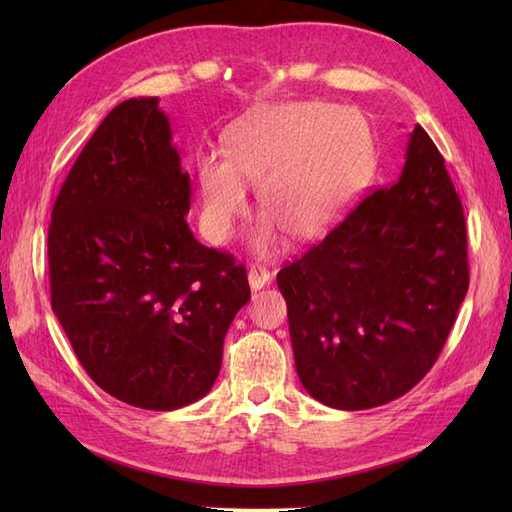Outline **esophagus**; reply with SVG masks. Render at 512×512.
<instances>
[{"label":"esophagus","mask_w":512,"mask_h":512,"mask_svg":"<svg viewBox=\"0 0 512 512\" xmlns=\"http://www.w3.org/2000/svg\"><path fill=\"white\" fill-rule=\"evenodd\" d=\"M270 281H273V275H270L268 270H262V268H250L248 270L250 290H262L270 284Z\"/></svg>","instance_id":"34e87169"}]
</instances>
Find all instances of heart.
<instances>
[{
    "mask_svg": "<svg viewBox=\"0 0 512 512\" xmlns=\"http://www.w3.org/2000/svg\"><path fill=\"white\" fill-rule=\"evenodd\" d=\"M372 162V127L354 107H264L228 129L224 158L198 160L200 231L211 244H226L248 211L244 182H253L264 213L253 228L255 253H273L279 231L308 242L339 220Z\"/></svg>",
    "mask_w": 512,
    "mask_h": 512,
    "instance_id": "obj_1",
    "label": "heart"
}]
</instances>
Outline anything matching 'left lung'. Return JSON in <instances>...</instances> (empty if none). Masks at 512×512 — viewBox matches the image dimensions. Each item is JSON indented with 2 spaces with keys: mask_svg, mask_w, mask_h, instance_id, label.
I'll use <instances>...</instances> for the list:
<instances>
[{
  "mask_svg": "<svg viewBox=\"0 0 512 512\" xmlns=\"http://www.w3.org/2000/svg\"><path fill=\"white\" fill-rule=\"evenodd\" d=\"M301 385L334 409L385 405L438 361L469 290L462 202L420 125L389 189L358 202L284 266Z\"/></svg>",
  "mask_w": 512,
  "mask_h": 512,
  "instance_id": "obj_1",
  "label": "left lung"
}]
</instances>
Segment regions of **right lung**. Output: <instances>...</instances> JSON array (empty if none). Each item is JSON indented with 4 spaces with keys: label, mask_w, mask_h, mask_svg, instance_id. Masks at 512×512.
<instances>
[{
    "label": "right lung",
    "mask_w": 512,
    "mask_h": 512,
    "mask_svg": "<svg viewBox=\"0 0 512 512\" xmlns=\"http://www.w3.org/2000/svg\"><path fill=\"white\" fill-rule=\"evenodd\" d=\"M189 198L169 118L143 96L103 118L52 209V310L94 383L132 407L209 394L250 299L246 268L193 237Z\"/></svg>",
    "instance_id": "right-lung-1"
}]
</instances>
